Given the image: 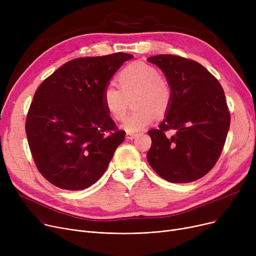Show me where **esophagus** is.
<instances>
[{
    "label": "esophagus",
    "instance_id": "1",
    "mask_svg": "<svg viewBox=\"0 0 256 256\" xmlns=\"http://www.w3.org/2000/svg\"><path fill=\"white\" fill-rule=\"evenodd\" d=\"M137 136H138V134H135V132H128L126 134V138L128 139V140L135 139Z\"/></svg>",
    "mask_w": 256,
    "mask_h": 256
}]
</instances>
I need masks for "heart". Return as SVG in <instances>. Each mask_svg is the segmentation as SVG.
Here are the masks:
<instances>
[{
  "mask_svg": "<svg viewBox=\"0 0 256 256\" xmlns=\"http://www.w3.org/2000/svg\"><path fill=\"white\" fill-rule=\"evenodd\" d=\"M119 88L113 84L104 86L102 104L116 121L126 118L130 98L135 108L126 119L122 128L128 132L145 128L154 120L156 113L165 114L172 100V89L168 80L158 74L156 67L143 61L132 62L117 74Z\"/></svg>",
  "mask_w": 256,
  "mask_h": 256,
  "instance_id": "heart-1",
  "label": "heart"
}]
</instances>
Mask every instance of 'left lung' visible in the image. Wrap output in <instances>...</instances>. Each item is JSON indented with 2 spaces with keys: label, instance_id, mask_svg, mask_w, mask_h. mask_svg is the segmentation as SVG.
Listing matches in <instances>:
<instances>
[{
  "label": "left lung",
  "instance_id": "obj_1",
  "mask_svg": "<svg viewBox=\"0 0 256 256\" xmlns=\"http://www.w3.org/2000/svg\"><path fill=\"white\" fill-rule=\"evenodd\" d=\"M165 74L172 89L166 118L148 130L147 160L170 182H191L216 165L230 124L222 86L198 62L176 55L147 59ZM171 130L174 135L170 136Z\"/></svg>",
  "mask_w": 256,
  "mask_h": 256
}]
</instances>
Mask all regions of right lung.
Wrapping results in <instances>:
<instances>
[{"label":"right lung","instance_id":"1","mask_svg":"<svg viewBox=\"0 0 256 256\" xmlns=\"http://www.w3.org/2000/svg\"><path fill=\"white\" fill-rule=\"evenodd\" d=\"M132 55L115 52L66 62L37 88L26 134L38 171L64 190H83L104 173L126 132L102 104L109 80Z\"/></svg>","mask_w":256,"mask_h":256}]
</instances>
